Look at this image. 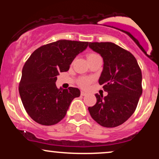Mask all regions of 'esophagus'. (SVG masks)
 Here are the masks:
<instances>
[{
  "label": "esophagus",
  "mask_w": 159,
  "mask_h": 159,
  "mask_svg": "<svg viewBox=\"0 0 159 159\" xmlns=\"http://www.w3.org/2000/svg\"><path fill=\"white\" fill-rule=\"evenodd\" d=\"M86 95H87V93H86L85 92H84V91H81V96H86Z\"/></svg>",
  "instance_id": "obj_1"
}]
</instances>
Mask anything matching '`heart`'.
<instances>
[{"mask_svg":"<svg viewBox=\"0 0 159 159\" xmlns=\"http://www.w3.org/2000/svg\"><path fill=\"white\" fill-rule=\"evenodd\" d=\"M98 56V54H96V53H90L87 55V58L88 57H93ZM92 81V79L90 78H86V77H82L80 78L78 80V84L83 89H86L89 87L90 84Z\"/></svg>","mask_w":159,"mask_h":159,"instance_id":"obj_1","label":"heart"}]
</instances>
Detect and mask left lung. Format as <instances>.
I'll return each mask as SVG.
<instances>
[{
	"mask_svg": "<svg viewBox=\"0 0 159 159\" xmlns=\"http://www.w3.org/2000/svg\"><path fill=\"white\" fill-rule=\"evenodd\" d=\"M89 47L103 58L98 79L107 95L96 93V103L89 107L90 116L106 128L116 127L133 114L142 94L141 70L134 55L113 43H90Z\"/></svg>",
	"mask_w": 159,
	"mask_h": 159,
	"instance_id": "left-lung-1",
	"label": "left lung"
}]
</instances>
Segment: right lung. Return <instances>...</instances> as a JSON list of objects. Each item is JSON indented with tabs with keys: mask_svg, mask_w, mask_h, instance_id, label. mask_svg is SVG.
Here are the masks:
<instances>
[{
	"mask_svg": "<svg viewBox=\"0 0 159 159\" xmlns=\"http://www.w3.org/2000/svg\"><path fill=\"white\" fill-rule=\"evenodd\" d=\"M88 42L61 39L32 53L22 69L19 90L25 111L37 123L52 125L64 118L69 105L81 92L75 87L58 89L57 76L69 70Z\"/></svg>",
	"mask_w": 159,
	"mask_h": 159,
	"instance_id": "obj_1",
	"label": "right lung"
}]
</instances>
